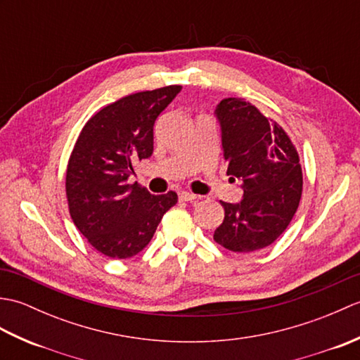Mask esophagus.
<instances>
[{
    "mask_svg": "<svg viewBox=\"0 0 360 360\" xmlns=\"http://www.w3.org/2000/svg\"><path fill=\"white\" fill-rule=\"evenodd\" d=\"M196 198H198V195H195L192 192H187V190H182V192L179 193V200H182V201H193V200H196Z\"/></svg>",
    "mask_w": 360,
    "mask_h": 360,
    "instance_id": "34e87169",
    "label": "esophagus"
}]
</instances>
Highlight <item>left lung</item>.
<instances>
[{
    "label": "left lung",
    "mask_w": 360,
    "mask_h": 360,
    "mask_svg": "<svg viewBox=\"0 0 360 360\" xmlns=\"http://www.w3.org/2000/svg\"><path fill=\"white\" fill-rule=\"evenodd\" d=\"M215 116L227 174L241 181L244 193L236 204L221 201L224 221L213 240L232 252L264 249L286 231L300 202L298 153L285 129L243 98H223Z\"/></svg>",
    "instance_id": "left-lung-1"
}]
</instances>
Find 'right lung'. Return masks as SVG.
Wrapping results in <instances>:
<instances>
[{
    "label": "right lung",
    "instance_id": "obj_1",
    "mask_svg": "<svg viewBox=\"0 0 360 360\" xmlns=\"http://www.w3.org/2000/svg\"><path fill=\"white\" fill-rule=\"evenodd\" d=\"M182 86L127 96L105 106L83 127L66 170L70 213L101 254L129 258L147 246L178 195H151L128 184L134 162L153 155V127Z\"/></svg>",
    "mask_w": 360,
    "mask_h": 360
}]
</instances>
